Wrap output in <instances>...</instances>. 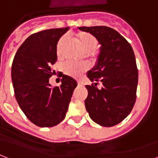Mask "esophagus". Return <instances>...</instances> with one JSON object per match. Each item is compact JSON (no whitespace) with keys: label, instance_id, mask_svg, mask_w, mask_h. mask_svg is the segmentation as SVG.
<instances>
[{"label":"esophagus","instance_id":"esophagus-1","mask_svg":"<svg viewBox=\"0 0 158 158\" xmlns=\"http://www.w3.org/2000/svg\"><path fill=\"white\" fill-rule=\"evenodd\" d=\"M77 84H78V85H83V84L81 82H80V81H78L77 82Z\"/></svg>","mask_w":158,"mask_h":158}]
</instances>
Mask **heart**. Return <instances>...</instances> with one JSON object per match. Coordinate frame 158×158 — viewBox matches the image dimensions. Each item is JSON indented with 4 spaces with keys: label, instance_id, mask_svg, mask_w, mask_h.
I'll return each instance as SVG.
<instances>
[{
    "label": "heart",
    "instance_id": "b5f03b06",
    "mask_svg": "<svg viewBox=\"0 0 158 158\" xmlns=\"http://www.w3.org/2000/svg\"><path fill=\"white\" fill-rule=\"evenodd\" d=\"M76 38L86 52H91L96 49L98 45V40L94 35L90 33L86 32H79L76 35ZM65 37H62L58 40L57 45V52L59 54L61 52V48L65 43ZM88 66L85 63H73V62H68L65 65L66 73L70 75L79 77L85 71H87Z\"/></svg>",
    "mask_w": 158,
    "mask_h": 158
}]
</instances>
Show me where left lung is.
Returning a JSON list of instances; mask_svg holds the SVG:
<instances>
[{
  "label": "left lung",
  "instance_id": "8db88e82",
  "mask_svg": "<svg viewBox=\"0 0 158 158\" xmlns=\"http://www.w3.org/2000/svg\"><path fill=\"white\" fill-rule=\"evenodd\" d=\"M78 29L94 35L101 45L96 64L87 72V77L94 84L85 85V109L95 123L112 127L129 115L136 101L139 74L134 50L122 35L110 27ZM97 81L102 83L101 89L96 87Z\"/></svg>",
  "mask_w": 158,
  "mask_h": 158
}]
</instances>
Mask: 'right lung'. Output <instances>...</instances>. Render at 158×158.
<instances>
[{
	"instance_id": "obj_1",
	"label": "right lung",
	"mask_w": 158,
	"mask_h": 158,
	"mask_svg": "<svg viewBox=\"0 0 158 158\" xmlns=\"http://www.w3.org/2000/svg\"><path fill=\"white\" fill-rule=\"evenodd\" d=\"M69 27L31 35L17 50L11 68L15 96L26 117L42 128L53 127L66 116L77 83L62 75L61 85L52 87L51 67L57 62V44Z\"/></svg>"
}]
</instances>
